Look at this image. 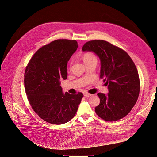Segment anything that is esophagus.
Here are the masks:
<instances>
[{"label": "esophagus", "instance_id": "1", "mask_svg": "<svg viewBox=\"0 0 157 157\" xmlns=\"http://www.w3.org/2000/svg\"><path fill=\"white\" fill-rule=\"evenodd\" d=\"M84 97H89L92 96V94H89V93H87V92H85V93L84 94Z\"/></svg>", "mask_w": 157, "mask_h": 157}]
</instances>
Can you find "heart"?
<instances>
[{"mask_svg":"<svg viewBox=\"0 0 157 157\" xmlns=\"http://www.w3.org/2000/svg\"><path fill=\"white\" fill-rule=\"evenodd\" d=\"M83 60L84 63L87 62H90L94 60H97V57L92 52H87L85 53L83 56ZM71 64V63H70V65Z\"/></svg>","mask_w":157,"mask_h":157,"instance_id":"1","label":"heart"}]
</instances>
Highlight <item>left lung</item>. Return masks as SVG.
Masks as SVG:
<instances>
[{"label":"left lung","instance_id":"left-lung-1","mask_svg":"<svg viewBox=\"0 0 157 157\" xmlns=\"http://www.w3.org/2000/svg\"><path fill=\"white\" fill-rule=\"evenodd\" d=\"M82 51L93 52L99 57L100 77L108 88V94H97L100 103L95 113L106 121L124 117L136 104L140 90L138 72L133 61L125 51L104 40L86 43Z\"/></svg>","mask_w":157,"mask_h":157}]
</instances>
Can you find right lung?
Returning a JSON list of instances; mask_svg holds the SVG:
<instances>
[{"label": "right lung", "instance_id": "add662e5", "mask_svg": "<svg viewBox=\"0 0 157 157\" xmlns=\"http://www.w3.org/2000/svg\"><path fill=\"white\" fill-rule=\"evenodd\" d=\"M78 48L76 40H57L40 48L29 61L24 86L33 111L44 121L65 124L76 114L83 94H64L60 80L67 78L68 61Z\"/></svg>", "mask_w": 157, "mask_h": 157}]
</instances>
